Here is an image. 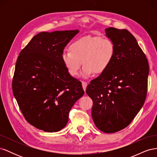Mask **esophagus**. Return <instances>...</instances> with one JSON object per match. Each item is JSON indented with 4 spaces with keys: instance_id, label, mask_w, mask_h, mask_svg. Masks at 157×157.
<instances>
[{
    "instance_id": "esophagus-1",
    "label": "esophagus",
    "mask_w": 157,
    "mask_h": 157,
    "mask_svg": "<svg viewBox=\"0 0 157 157\" xmlns=\"http://www.w3.org/2000/svg\"><path fill=\"white\" fill-rule=\"evenodd\" d=\"M82 88L84 89V91H86V86H87V82H85V81H82Z\"/></svg>"
}]
</instances>
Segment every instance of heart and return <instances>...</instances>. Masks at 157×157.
Instances as JSON below:
<instances>
[{"label":"heart","instance_id":"obj_1","mask_svg":"<svg viewBox=\"0 0 157 157\" xmlns=\"http://www.w3.org/2000/svg\"><path fill=\"white\" fill-rule=\"evenodd\" d=\"M68 52L62 54V61L69 75H78L84 65L82 77L87 78L94 73L101 74L110 65L115 56V47L108 38L86 36L75 40Z\"/></svg>","mask_w":157,"mask_h":157}]
</instances>
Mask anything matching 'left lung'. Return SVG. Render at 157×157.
Returning a JSON list of instances; mask_svg holds the SVG:
<instances>
[{
  "label": "left lung",
  "instance_id": "1",
  "mask_svg": "<svg viewBox=\"0 0 157 157\" xmlns=\"http://www.w3.org/2000/svg\"><path fill=\"white\" fill-rule=\"evenodd\" d=\"M115 47L110 65L87 86L93 101L92 117L105 133L124 129L144 105L147 92L149 63L136 38L126 29H105Z\"/></svg>",
  "mask_w": 157,
  "mask_h": 157
}]
</instances>
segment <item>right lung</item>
Returning <instances> with one entry per match:
<instances>
[{
  "label": "right lung",
  "instance_id": "right-lung-1",
  "mask_svg": "<svg viewBox=\"0 0 157 157\" xmlns=\"http://www.w3.org/2000/svg\"><path fill=\"white\" fill-rule=\"evenodd\" d=\"M77 30L41 32L19 55L12 80L13 96L25 120L46 132L68 122L69 113L84 92L62 61L65 47Z\"/></svg>",
  "mask_w": 157,
  "mask_h": 157
}]
</instances>
